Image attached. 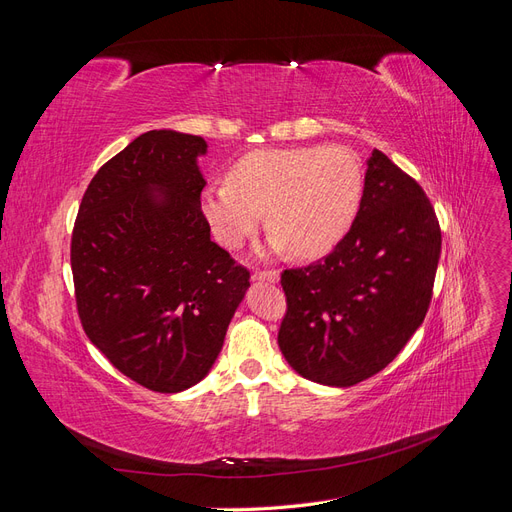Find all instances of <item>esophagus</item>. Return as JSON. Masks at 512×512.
<instances>
[{
  "mask_svg": "<svg viewBox=\"0 0 512 512\" xmlns=\"http://www.w3.org/2000/svg\"><path fill=\"white\" fill-rule=\"evenodd\" d=\"M252 280L254 282H277V280H280V271H275V269H267V271L256 269L252 273Z\"/></svg>",
  "mask_w": 512,
  "mask_h": 512,
  "instance_id": "34e87169",
  "label": "esophagus"
}]
</instances>
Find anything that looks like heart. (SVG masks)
Segmentation results:
<instances>
[{
  "label": "heart",
  "mask_w": 512,
  "mask_h": 512,
  "mask_svg": "<svg viewBox=\"0 0 512 512\" xmlns=\"http://www.w3.org/2000/svg\"><path fill=\"white\" fill-rule=\"evenodd\" d=\"M361 164L344 147L256 151L230 179L203 192L205 218L224 245L237 247L267 211L271 250L314 258L346 235L361 203Z\"/></svg>",
  "instance_id": "b5f03b06"
}]
</instances>
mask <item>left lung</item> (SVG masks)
Listing matches in <instances>:
<instances>
[{"label": "left lung", "mask_w": 512, "mask_h": 512, "mask_svg": "<svg viewBox=\"0 0 512 512\" xmlns=\"http://www.w3.org/2000/svg\"><path fill=\"white\" fill-rule=\"evenodd\" d=\"M440 247L421 185L374 149L344 239L322 260L282 273L286 316L277 344L288 365L327 386L382 371L425 320Z\"/></svg>", "instance_id": "8db88e82"}]
</instances>
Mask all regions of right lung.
Returning <instances> with one entry per match:
<instances>
[{
    "mask_svg": "<svg viewBox=\"0 0 512 512\" xmlns=\"http://www.w3.org/2000/svg\"><path fill=\"white\" fill-rule=\"evenodd\" d=\"M205 138L145 132L87 185L70 262L83 329L123 376L156 393L203 380L250 271L211 241L200 209Z\"/></svg>",
    "mask_w": 512,
    "mask_h": 512,
    "instance_id": "1",
    "label": "right lung"
}]
</instances>
